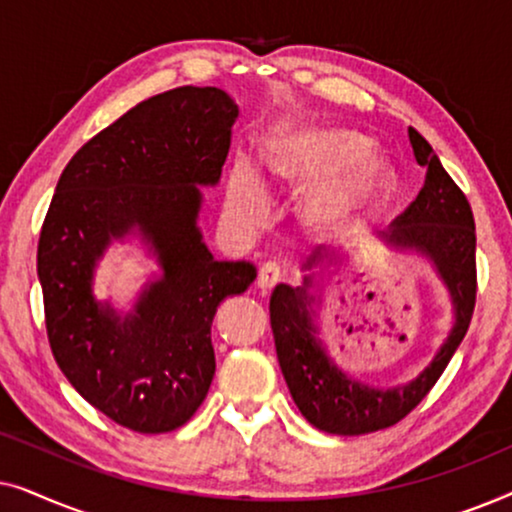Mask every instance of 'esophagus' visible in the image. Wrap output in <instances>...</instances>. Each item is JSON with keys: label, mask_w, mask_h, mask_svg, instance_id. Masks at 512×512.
<instances>
[{"label": "esophagus", "mask_w": 512, "mask_h": 512, "mask_svg": "<svg viewBox=\"0 0 512 512\" xmlns=\"http://www.w3.org/2000/svg\"><path fill=\"white\" fill-rule=\"evenodd\" d=\"M279 282H282V272H279L277 265L265 263L263 268H261V272H258V279H256L258 289H261L263 293H270Z\"/></svg>", "instance_id": "34e87169"}]
</instances>
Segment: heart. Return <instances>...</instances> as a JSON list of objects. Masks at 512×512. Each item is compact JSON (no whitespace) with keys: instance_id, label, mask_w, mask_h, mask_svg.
<instances>
[{"instance_id":"1","label":"heart","mask_w":512,"mask_h":512,"mask_svg":"<svg viewBox=\"0 0 512 512\" xmlns=\"http://www.w3.org/2000/svg\"><path fill=\"white\" fill-rule=\"evenodd\" d=\"M368 149V139L347 130H300L270 142L263 165L282 188L324 184L307 195L303 219L319 235H345L380 205L391 184L387 160ZM230 212L244 226H258L268 212V195L256 172L240 165L228 191Z\"/></svg>"}]
</instances>
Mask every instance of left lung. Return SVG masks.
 I'll list each match as a JSON object with an SVG mask.
<instances>
[{
	"label": "left lung",
	"mask_w": 512,
	"mask_h": 512,
	"mask_svg": "<svg viewBox=\"0 0 512 512\" xmlns=\"http://www.w3.org/2000/svg\"><path fill=\"white\" fill-rule=\"evenodd\" d=\"M408 137L417 163L426 167V179L410 207L391 221L387 240L394 247L417 249L429 256L450 289L457 321L431 366L405 387H366L342 373L314 338L307 298L312 277H305V284L296 289L279 284L270 298V326L275 335L279 368L293 401L307 422L335 436H361L389 429L410 415L443 375L473 317L478 270L471 205L464 191L440 165L431 144L415 128H408Z\"/></svg>",
	"instance_id": "left-lung-1"
}]
</instances>
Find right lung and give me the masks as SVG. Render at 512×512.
I'll use <instances>...</instances> for the list:
<instances>
[{
  "label": "right lung",
  "instance_id": "obj_1",
  "mask_svg": "<svg viewBox=\"0 0 512 512\" xmlns=\"http://www.w3.org/2000/svg\"><path fill=\"white\" fill-rule=\"evenodd\" d=\"M237 107L219 88H174L81 146L60 174L39 235L37 272L51 352L72 387L137 433L184 426L205 401L216 361L212 321L256 268L216 261L198 230L200 186L216 184ZM139 229L164 277L118 318L89 291L111 236Z\"/></svg>",
  "mask_w": 512,
  "mask_h": 512
}]
</instances>
